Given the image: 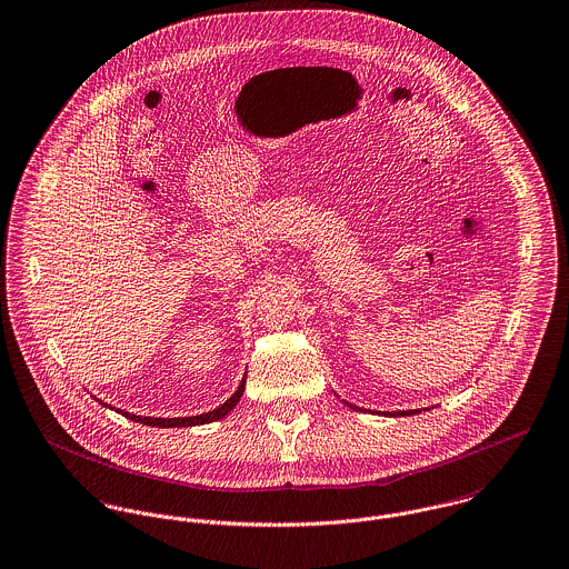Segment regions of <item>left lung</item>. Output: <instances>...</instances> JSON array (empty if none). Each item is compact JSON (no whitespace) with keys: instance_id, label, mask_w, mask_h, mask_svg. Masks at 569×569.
<instances>
[{"instance_id":"left-lung-1","label":"left lung","mask_w":569,"mask_h":569,"mask_svg":"<svg viewBox=\"0 0 569 569\" xmlns=\"http://www.w3.org/2000/svg\"><path fill=\"white\" fill-rule=\"evenodd\" d=\"M346 405H348V402H346ZM348 407H350V409H357V407H355V405H348ZM423 411H428V409H423ZM415 413H419V411H400V413H389V415H393V417H398V415H415Z\"/></svg>"}]
</instances>
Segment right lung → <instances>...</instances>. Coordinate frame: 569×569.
I'll use <instances>...</instances> for the list:
<instances>
[{
  "label": "right lung",
  "instance_id": "right-lung-1",
  "mask_svg": "<svg viewBox=\"0 0 569 569\" xmlns=\"http://www.w3.org/2000/svg\"><path fill=\"white\" fill-rule=\"evenodd\" d=\"M243 389H246V378L241 380V385H239V389L219 407V409H214V411H208L204 415H196V417H171V419H162V417H141V415H132L126 413V411H119L117 409V413L123 415V417H128V419H132V421H139V423H146V426H158V428H182V426H200V423H210V421H217V419H221V417H226V415L230 413L234 407H237V402L241 400V396H243Z\"/></svg>",
  "mask_w": 569,
  "mask_h": 569
}]
</instances>
